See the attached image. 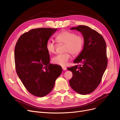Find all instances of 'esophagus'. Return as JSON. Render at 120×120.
Returning a JSON list of instances; mask_svg holds the SVG:
<instances>
[{"instance_id":"esophagus-1","label":"esophagus","mask_w":120,"mask_h":120,"mask_svg":"<svg viewBox=\"0 0 120 120\" xmlns=\"http://www.w3.org/2000/svg\"><path fill=\"white\" fill-rule=\"evenodd\" d=\"M62 69H63L64 70H66L67 69V68L66 67H62Z\"/></svg>"}]
</instances>
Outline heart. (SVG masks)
Wrapping results in <instances>:
<instances>
[{
    "label": "heart",
    "instance_id": "obj_1",
    "mask_svg": "<svg viewBox=\"0 0 120 120\" xmlns=\"http://www.w3.org/2000/svg\"><path fill=\"white\" fill-rule=\"evenodd\" d=\"M56 39L59 43L65 44L64 54H58L52 59L54 64L65 66L71 58L70 53L75 56L79 55L83 47L84 39L82 37L69 31L64 30L60 32L56 36ZM57 45L52 40L49 39L46 44V48L49 53H55Z\"/></svg>",
    "mask_w": 120,
    "mask_h": 120
}]
</instances>
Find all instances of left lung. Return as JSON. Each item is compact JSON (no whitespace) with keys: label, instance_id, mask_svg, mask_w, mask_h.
<instances>
[{"label":"left lung","instance_id":"1","mask_svg":"<svg viewBox=\"0 0 120 120\" xmlns=\"http://www.w3.org/2000/svg\"><path fill=\"white\" fill-rule=\"evenodd\" d=\"M70 29L82 34L84 45L81 53L74 60V64L82 65L67 68L73 74L69 84L79 94H90L100 83L107 67L106 43L101 35L87 26L79 25Z\"/></svg>","mask_w":120,"mask_h":120}]
</instances>
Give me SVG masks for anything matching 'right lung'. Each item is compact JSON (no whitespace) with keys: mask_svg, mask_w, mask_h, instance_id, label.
I'll use <instances>...</instances> for the list:
<instances>
[{"mask_svg":"<svg viewBox=\"0 0 120 120\" xmlns=\"http://www.w3.org/2000/svg\"><path fill=\"white\" fill-rule=\"evenodd\" d=\"M56 31L50 28H37L22 35L15 48L17 74L31 94L42 97L52 90L61 67L50 64L46 48L49 38Z\"/></svg>","mask_w":120,"mask_h":120,"instance_id":"add662e5","label":"right lung"}]
</instances>
